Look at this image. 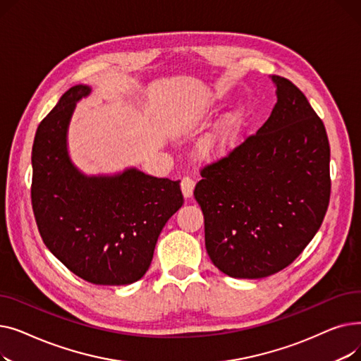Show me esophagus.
I'll list each match as a JSON object with an SVG mask.
<instances>
[{"mask_svg":"<svg viewBox=\"0 0 361 361\" xmlns=\"http://www.w3.org/2000/svg\"><path fill=\"white\" fill-rule=\"evenodd\" d=\"M193 190H195V181L190 177H184L181 180V192L184 197H192Z\"/></svg>","mask_w":361,"mask_h":361,"instance_id":"esophagus-1","label":"esophagus"}]
</instances>
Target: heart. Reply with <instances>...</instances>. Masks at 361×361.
I'll return each instance as SVG.
<instances>
[{"label": "heart", "instance_id": "obj_1", "mask_svg": "<svg viewBox=\"0 0 361 361\" xmlns=\"http://www.w3.org/2000/svg\"><path fill=\"white\" fill-rule=\"evenodd\" d=\"M247 114L241 106L226 112L199 145L200 155L207 161H222L231 157L243 136Z\"/></svg>", "mask_w": 361, "mask_h": 361}]
</instances>
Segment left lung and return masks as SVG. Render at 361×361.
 <instances>
[{
    "mask_svg": "<svg viewBox=\"0 0 361 361\" xmlns=\"http://www.w3.org/2000/svg\"><path fill=\"white\" fill-rule=\"evenodd\" d=\"M276 104L256 135L202 169L195 199L204 245L233 278L257 279L287 268L325 218L331 149L324 123L302 92L272 75Z\"/></svg>",
    "mask_w": 361,
    "mask_h": 361,
    "instance_id": "obj_1",
    "label": "left lung"
}]
</instances>
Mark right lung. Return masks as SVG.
Segmentation results:
<instances>
[{
  "mask_svg": "<svg viewBox=\"0 0 361 361\" xmlns=\"http://www.w3.org/2000/svg\"><path fill=\"white\" fill-rule=\"evenodd\" d=\"M86 85L70 87L41 121L32 147V206L48 250L97 286H128L150 267L166 221L184 203L180 180L137 168L86 176L68 155L67 133Z\"/></svg>",
  "mask_w": 361,
  "mask_h": 361,
  "instance_id": "obj_1",
  "label": "right lung"
}]
</instances>
